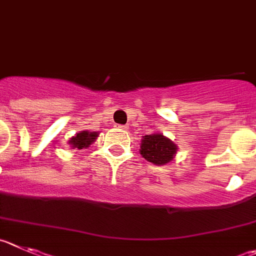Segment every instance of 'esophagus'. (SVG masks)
Here are the masks:
<instances>
[{"label":"esophagus","instance_id":"34e87169","mask_svg":"<svg viewBox=\"0 0 256 256\" xmlns=\"http://www.w3.org/2000/svg\"><path fill=\"white\" fill-rule=\"evenodd\" d=\"M116 128H118V130H124V128H125V126H124V125H117Z\"/></svg>","mask_w":256,"mask_h":256}]
</instances>
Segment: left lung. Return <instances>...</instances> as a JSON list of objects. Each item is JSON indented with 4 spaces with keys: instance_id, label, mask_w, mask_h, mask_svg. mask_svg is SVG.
Segmentation results:
<instances>
[{
    "instance_id": "1",
    "label": "left lung",
    "mask_w": 256,
    "mask_h": 256,
    "mask_svg": "<svg viewBox=\"0 0 256 256\" xmlns=\"http://www.w3.org/2000/svg\"><path fill=\"white\" fill-rule=\"evenodd\" d=\"M178 146L162 132L142 136L140 154L144 159L155 166H166L176 158Z\"/></svg>"
}]
</instances>
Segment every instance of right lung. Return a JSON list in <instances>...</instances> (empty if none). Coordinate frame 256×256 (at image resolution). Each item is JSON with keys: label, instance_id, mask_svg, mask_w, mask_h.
I'll list each match as a JSON object with an SVG mask.
<instances>
[{"label": "right lung", "instance_id": "1", "mask_svg": "<svg viewBox=\"0 0 256 256\" xmlns=\"http://www.w3.org/2000/svg\"><path fill=\"white\" fill-rule=\"evenodd\" d=\"M98 135L100 132H96V131L83 130L80 132H77L74 136H72L70 139H69L68 144L72 149H87V148H90L97 140Z\"/></svg>", "mask_w": 256, "mask_h": 256}]
</instances>
